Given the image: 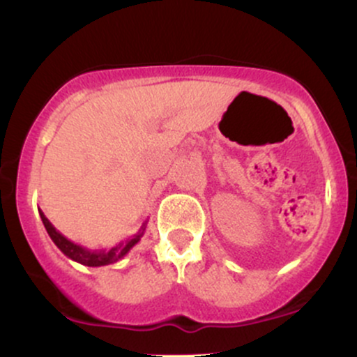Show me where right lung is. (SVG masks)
Here are the masks:
<instances>
[{
	"label": "right lung",
	"mask_w": 357,
	"mask_h": 357,
	"mask_svg": "<svg viewBox=\"0 0 357 357\" xmlns=\"http://www.w3.org/2000/svg\"><path fill=\"white\" fill-rule=\"evenodd\" d=\"M38 213H40L42 222H44L47 234H49L50 238H52L54 244L61 249V252L66 254L69 259L79 262V264H83V266H89V268H100V266H108V264H113V262L123 259V257L130 252V249L134 248L140 238H142L144 232H146L147 222H149V220L144 222L142 227L139 229V232H137L132 238H128V241L119 242V244L113 245L112 249H95L93 250V249L83 248V245H79V244H74L73 241H69L68 237L62 236L56 227L49 222V218L45 217L44 211L38 210Z\"/></svg>",
	"instance_id": "right-lung-1"
}]
</instances>
